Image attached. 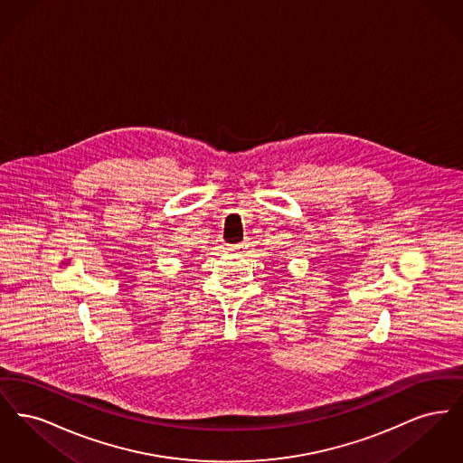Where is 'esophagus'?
Here are the masks:
<instances>
[{"label":"esophagus","instance_id":"esophagus-1","mask_svg":"<svg viewBox=\"0 0 463 463\" xmlns=\"http://www.w3.org/2000/svg\"><path fill=\"white\" fill-rule=\"evenodd\" d=\"M246 248H248V242H238V244H229L227 246V250L231 253H242Z\"/></svg>","mask_w":463,"mask_h":463}]
</instances>
